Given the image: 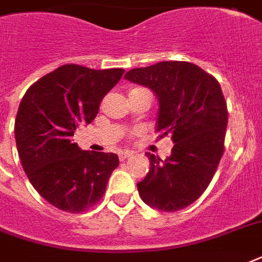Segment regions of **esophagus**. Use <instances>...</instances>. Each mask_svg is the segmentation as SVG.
<instances>
[{
	"mask_svg": "<svg viewBox=\"0 0 262 262\" xmlns=\"http://www.w3.org/2000/svg\"><path fill=\"white\" fill-rule=\"evenodd\" d=\"M133 155V152L130 151H122V152H119V160H126L129 159L130 156Z\"/></svg>",
	"mask_w": 262,
	"mask_h": 262,
	"instance_id": "1",
	"label": "esophagus"
}]
</instances>
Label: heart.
<instances>
[{
	"label": "heart",
	"mask_w": 262,
	"mask_h": 262,
	"mask_svg": "<svg viewBox=\"0 0 262 262\" xmlns=\"http://www.w3.org/2000/svg\"><path fill=\"white\" fill-rule=\"evenodd\" d=\"M136 90H137V88H136Z\"/></svg>",
	"instance_id": "b5f03b06"
}]
</instances>
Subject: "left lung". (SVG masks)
<instances>
[{"label":"left lung","mask_w":262,"mask_h":262,"mask_svg":"<svg viewBox=\"0 0 262 262\" xmlns=\"http://www.w3.org/2000/svg\"><path fill=\"white\" fill-rule=\"evenodd\" d=\"M125 79L155 92L158 139L174 143L164 162L147 152L151 170L137 183L140 197L160 211L183 209L205 191L223 156L228 111L219 81L186 61L136 68Z\"/></svg>","instance_id":"1"}]
</instances>
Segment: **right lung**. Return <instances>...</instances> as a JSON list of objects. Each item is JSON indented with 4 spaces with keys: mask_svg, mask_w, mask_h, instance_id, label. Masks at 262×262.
<instances>
[{
    "mask_svg": "<svg viewBox=\"0 0 262 262\" xmlns=\"http://www.w3.org/2000/svg\"><path fill=\"white\" fill-rule=\"evenodd\" d=\"M123 72L67 63L32 84L20 102L14 121L18 158L35 190L61 211L80 213L98 204L118 167L115 154L81 151L72 137L94 121Z\"/></svg>",
    "mask_w": 262,
    "mask_h": 262,
    "instance_id": "1",
    "label": "right lung"
}]
</instances>
